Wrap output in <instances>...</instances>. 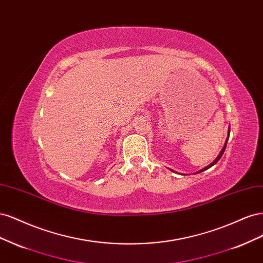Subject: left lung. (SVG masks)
Listing matches in <instances>:
<instances>
[{
	"label": "left lung",
	"instance_id": "1",
	"mask_svg": "<svg viewBox=\"0 0 263 263\" xmlns=\"http://www.w3.org/2000/svg\"><path fill=\"white\" fill-rule=\"evenodd\" d=\"M229 130H230V128L228 129V137H229ZM227 140H228V138L226 139V142H225V146L224 147H222V149H221V151H220V153H219V155H218V157L216 158V159H215V160L210 164V165H208V166H205V168L204 169H202V170H200V171H197L196 173H200V172H203L204 170H208V169H210L211 168V166H213L215 163H217L218 162V160H219V159L221 158V156H222V154H224V151H225V149H226V146H227Z\"/></svg>",
	"mask_w": 263,
	"mask_h": 263
}]
</instances>
